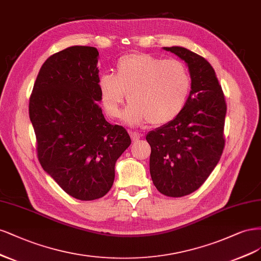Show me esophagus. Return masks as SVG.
<instances>
[{"mask_svg": "<svg viewBox=\"0 0 261 261\" xmlns=\"http://www.w3.org/2000/svg\"><path fill=\"white\" fill-rule=\"evenodd\" d=\"M130 136H131V139H132V141H133L134 143L139 142V141H140V139H141V134H140L139 132H136V131L131 132V133H130Z\"/></svg>", "mask_w": 261, "mask_h": 261, "instance_id": "obj_1", "label": "esophagus"}]
</instances>
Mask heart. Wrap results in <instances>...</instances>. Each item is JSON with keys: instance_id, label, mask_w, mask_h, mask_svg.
Returning a JSON list of instances; mask_svg holds the SVG:
<instances>
[{"instance_id": "b5f03b06", "label": "heart", "mask_w": 261, "mask_h": 261, "mask_svg": "<svg viewBox=\"0 0 261 261\" xmlns=\"http://www.w3.org/2000/svg\"><path fill=\"white\" fill-rule=\"evenodd\" d=\"M99 99L105 113L118 118L125 94L130 103L125 120L132 125L150 121L163 125L186 108L192 77L188 66L176 58L163 60L148 53H131L118 58L114 74L98 79Z\"/></svg>"}]
</instances>
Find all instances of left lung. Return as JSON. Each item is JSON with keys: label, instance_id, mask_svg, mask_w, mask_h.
I'll return each instance as SVG.
<instances>
[{"label": "left lung", "instance_id": "obj_1", "mask_svg": "<svg viewBox=\"0 0 261 261\" xmlns=\"http://www.w3.org/2000/svg\"><path fill=\"white\" fill-rule=\"evenodd\" d=\"M164 49L188 64L192 89L183 112L146 136L149 171L162 194L182 197L200 188L220 161L226 104L215 70L204 57L181 46Z\"/></svg>", "mask_w": 261, "mask_h": 261}]
</instances>
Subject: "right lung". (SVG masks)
I'll return each instance as SVG.
<instances>
[{"instance_id": "add662e5", "label": "right lung", "mask_w": 261, "mask_h": 261, "mask_svg": "<svg viewBox=\"0 0 261 261\" xmlns=\"http://www.w3.org/2000/svg\"><path fill=\"white\" fill-rule=\"evenodd\" d=\"M98 51L70 46L42 65L29 99L39 162L67 194L80 200L106 195L115 164L131 144L121 125L99 107Z\"/></svg>"}]
</instances>
